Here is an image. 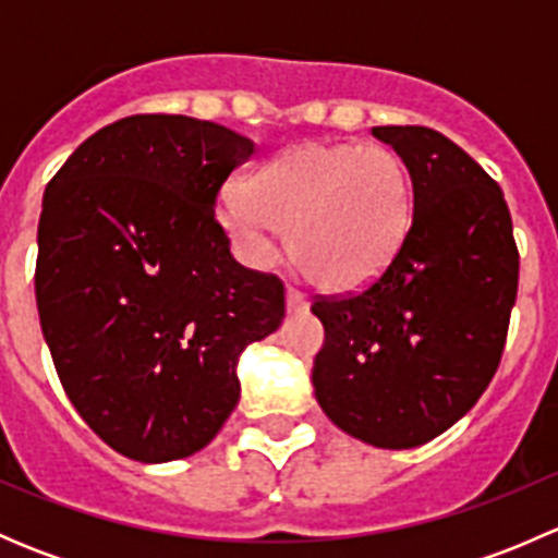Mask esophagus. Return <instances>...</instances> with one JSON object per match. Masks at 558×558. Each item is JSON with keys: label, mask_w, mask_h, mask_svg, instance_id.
Wrapping results in <instances>:
<instances>
[{"label": "esophagus", "mask_w": 558, "mask_h": 558, "mask_svg": "<svg viewBox=\"0 0 558 558\" xmlns=\"http://www.w3.org/2000/svg\"><path fill=\"white\" fill-rule=\"evenodd\" d=\"M286 307H289V313H305L307 296L300 289H294V286H289V291H286Z\"/></svg>", "instance_id": "34e87169"}]
</instances>
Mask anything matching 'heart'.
Here are the masks:
<instances>
[{
  "mask_svg": "<svg viewBox=\"0 0 558 558\" xmlns=\"http://www.w3.org/2000/svg\"><path fill=\"white\" fill-rule=\"evenodd\" d=\"M221 223L251 262L289 232L291 262L320 289L378 278L408 238L413 178L388 145L300 143L221 196Z\"/></svg>",
  "mask_w": 558,
  "mask_h": 558,
  "instance_id": "heart-1",
  "label": "heart"
}]
</instances>
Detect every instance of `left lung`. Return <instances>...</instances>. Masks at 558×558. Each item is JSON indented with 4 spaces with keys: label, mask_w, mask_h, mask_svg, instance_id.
Here are the masks:
<instances>
[{
    "label": "left lung",
    "mask_w": 558,
    "mask_h": 558,
    "mask_svg": "<svg viewBox=\"0 0 558 558\" xmlns=\"http://www.w3.org/2000/svg\"><path fill=\"white\" fill-rule=\"evenodd\" d=\"M373 134L408 165L413 221L362 291L313 300L324 324L313 386L342 432L402 451L451 429L492 384L519 291V247L499 183L446 134Z\"/></svg>",
    "instance_id": "1"
}]
</instances>
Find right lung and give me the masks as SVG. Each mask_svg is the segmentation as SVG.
<instances>
[{
	"label": "right lung",
	"instance_id": "obj_1",
	"mask_svg": "<svg viewBox=\"0 0 558 558\" xmlns=\"http://www.w3.org/2000/svg\"><path fill=\"white\" fill-rule=\"evenodd\" d=\"M243 134L129 116L50 178L35 294L56 373L112 451L145 464L205 448L240 399L238 359L286 315L283 280L234 262L216 218Z\"/></svg>",
	"mask_w": 558,
	"mask_h": 558
}]
</instances>
